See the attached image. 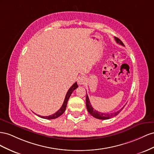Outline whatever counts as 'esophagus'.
<instances>
[{"label":"esophagus","instance_id":"esophagus-1","mask_svg":"<svg viewBox=\"0 0 154 154\" xmlns=\"http://www.w3.org/2000/svg\"><path fill=\"white\" fill-rule=\"evenodd\" d=\"M86 78L83 75L79 76L77 79V82L78 84L79 85H84L86 82Z\"/></svg>","mask_w":154,"mask_h":154}]
</instances>
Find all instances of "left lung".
<instances>
[{
    "instance_id": "1",
    "label": "left lung",
    "mask_w": 154,
    "mask_h": 154,
    "mask_svg": "<svg viewBox=\"0 0 154 154\" xmlns=\"http://www.w3.org/2000/svg\"><path fill=\"white\" fill-rule=\"evenodd\" d=\"M115 38V40L116 41V42L117 43L119 44V45H121L122 46H125L124 44L122 43V42L120 40L119 38H117V37H114ZM86 108L88 111L90 113V114L94 117L95 118L97 119H102V120H105V119H110L113 117H115L116 116H117L119 113L122 109H123L124 107H122L121 109H120L119 110H118L116 112H113V113H101V112H99L98 111L95 110V109H94V108L91 106L90 101V99L88 98V96L86 94Z\"/></svg>"
}]
</instances>
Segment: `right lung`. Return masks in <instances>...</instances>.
Wrapping results in <instances>:
<instances>
[{
	"label": "right lung",
	"instance_id": "1",
	"mask_svg": "<svg viewBox=\"0 0 154 154\" xmlns=\"http://www.w3.org/2000/svg\"><path fill=\"white\" fill-rule=\"evenodd\" d=\"M78 87V85L77 84V82H75L74 84L70 87V88L68 90V92L66 95V97H65V99H64V103L62 105V106L60 107V108L59 109V110L55 112L54 114H52V115L51 116H41L39 115H37L38 117H40L41 118H43V119H56L59 117V116H60L62 114L65 112L66 110V105H67V103H68V100L69 98L70 95H72V92L75 90Z\"/></svg>",
	"mask_w": 154,
	"mask_h": 154
}]
</instances>
